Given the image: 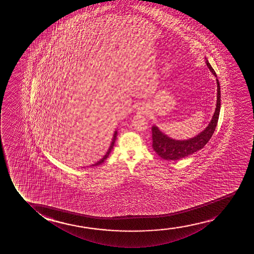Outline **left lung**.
<instances>
[{
	"label": "left lung",
	"mask_w": 254,
	"mask_h": 254,
	"mask_svg": "<svg viewBox=\"0 0 254 254\" xmlns=\"http://www.w3.org/2000/svg\"><path fill=\"white\" fill-rule=\"evenodd\" d=\"M205 63L212 74L217 77L215 71L210 65L206 58ZM216 81L218 87V94L215 112L213 114L211 122H209L208 126L201 132H199L198 135L192 137L191 139L178 140L168 137L167 134L161 132L156 126L152 127L153 148L159 156L161 157L164 160H181L182 158L188 157V155L196 153L198 150L202 149L206 145V143L208 142L215 131L220 112V86L218 79H216Z\"/></svg>",
	"instance_id": "left-lung-1"
}]
</instances>
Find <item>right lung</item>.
Listing matches in <instances>:
<instances>
[{"mask_svg": "<svg viewBox=\"0 0 254 254\" xmlns=\"http://www.w3.org/2000/svg\"><path fill=\"white\" fill-rule=\"evenodd\" d=\"M117 131H115V133H114V137H113V139H112V142L111 145H110V146H109V148H108V152H107V153L105 154L104 156H103V158L102 159H101V160H99L98 162H96V163L93 164L91 167H95V166H99V165H101V163H103L104 162L105 160H107V158H108V156H109V153H111L112 149L114 148V146H115V140H116V138H117Z\"/></svg>", "mask_w": 254, "mask_h": 254, "instance_id": "add662e5", "label": "right lung"}]
</instances>
